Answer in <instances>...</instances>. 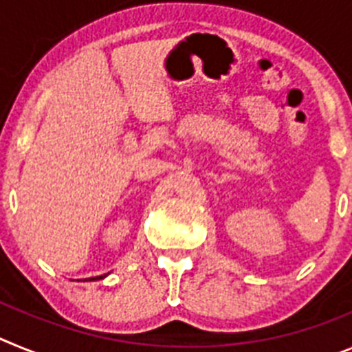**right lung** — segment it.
Here are the masks:
<instances>
[{
    "mask_svg": "<svg viewBox=\"0 0 352 352\" xmlns=\"http://www.w3.org/2000/svg\"><path fill=\"white\" fill-rule=\"evenodd\" d=\"M105 275H102V276H93V278H84V280H100V278H104Z\"/></svg>",
    "mask_w": 352,
    "mask_h": 352,
    "instance_id": "add662e5",
    "label": "right lung"
}]
</instances>
